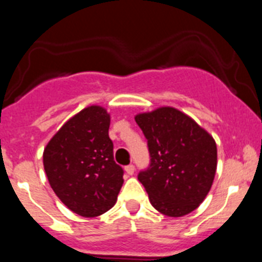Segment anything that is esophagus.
Segmentation results:
<instances>
[{
    "label": "esophagus",
    "instance_id": "1",
    "mask_svg": "<svg viewBox=\"0 0 262 262\" xmlns=\"http://www.w3.org/2000/svg\"><path fill=\"white\" fill-rule=\"evenodd\" d=\"M124 170H126V173L128 176H133L134 173H135V166H134V165H127L126 168H124Z\"/></svg>",
    "mask_w": 262,
    "mask_h": 262
}]
</instances>
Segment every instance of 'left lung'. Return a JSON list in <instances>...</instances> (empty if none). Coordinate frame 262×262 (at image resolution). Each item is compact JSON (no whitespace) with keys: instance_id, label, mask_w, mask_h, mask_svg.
Listing matches in <instances>:
<instances>
[{"instance_id":"left-lung-1","label":"left lung","mask_w":262,"mask_h":262,"mask_svg":"<svg viewBox=\"0 0 262 262\" xmlns=\"http://www.w3.org/2000/svg\"><path fill=\"white\" fill-rule=\"evenodd\" d=\"M148 140L151 165L139 173L155 209L166 216L190 214L214 182L217 149L214 138L193 118L170 106L135 115Z\"/></svg>"}]
</instances>
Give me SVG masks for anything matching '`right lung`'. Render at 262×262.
Masks as SVG:
<instances>
[{
  "label": "right lung",
  "mask_w": 262,
  "mask_h": 262,
  "mask_svg": "<svg viewBox=\"0 0 262 262\" xmlns=\"http://www.w3.org/2000/svg\"><path fill=\"white\" fill-rule=\"evenodd\" d=\"M108 127L107 110L88 106L60 127L43 152L52 190L80 216L94 217L108 211L123 185V169L114 161Z\"/></svg>",
  "instance_id": "add662e5"
}]
</instances>
